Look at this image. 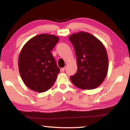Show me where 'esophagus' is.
Returning a JSON list of instances; mask_svg holds the SVG:
<instances>
[{"label":"esophagus","instance_id":"1","mask_svg":"<svg viewBox=\"0 0 130 130\" xmlns=\"http://www.w3.org/2000/svg\"><path fill=\"white\" fill-rule=\"evenodd\" d=\"M65 69H66V67H63V68H61V72H64Z\"/></svg>","mask_w":130,"mask_h":130}]
</instances>
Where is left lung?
I'll list each match as a JSON object with an SVG mask.
<instances>
[{
  "instance_id": "obj_1",
  "label": "left lung",
  "mask_w": 130,
  "mask_h": 130,
  "mask_svg": "<svg viewBox=\"0 0 130 130\" xmlns=\"http://www.w3.org/2000/svg\"><path fill=\"white\" fill-rule=\"evenodd\" d=\"M69 40L77 57V70L70 80L81 89L98 88L104 81L108 70L106 48L100 40L88 32H79L71 35Z\"/></svg>"
}]
</instances>
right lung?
I'll list each match as a JSON object with an SVG mask.
<instances>
[{
	"label": "right lung",
	"mask_w": 130,
	"mask_h": 130,
	"mask_svg": "<svg viewBox=\"0 0 130 130\" xmlns=\"http://www.w3.org/2000/svg\"><path fill=\"white\" fill-rule=\"evenodd\" d=\"M59 40L56 35L42 34L25 43L19 56L18 68L25 85L38 93L50 89L60 69L51 51Z\"/></svg>",
	"instance_id": "add662e5"
}]
</instances>
